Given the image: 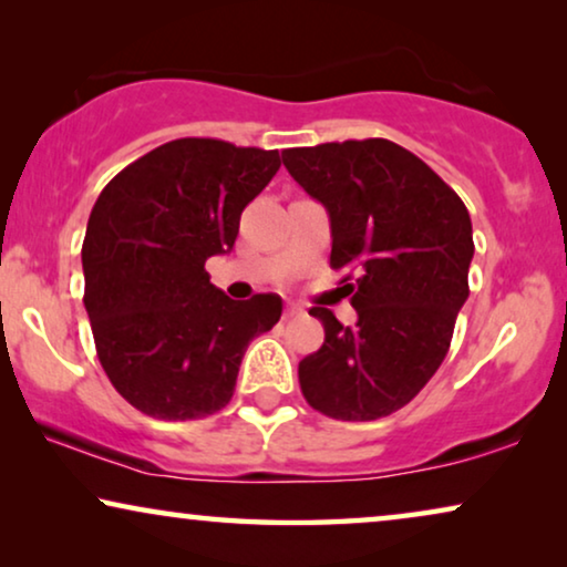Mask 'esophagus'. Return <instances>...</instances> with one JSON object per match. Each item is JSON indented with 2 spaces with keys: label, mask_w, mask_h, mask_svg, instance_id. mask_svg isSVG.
<instances>
[{
  "label": "esophagus",
  "mask_w": 567,
  "mask_h": 567,
  "mask_svg": "<svg viewBox=\"0 0 567 567\" xmlns=\"http://www.w3.org/2000/svg\"><path fill=\"white\" fill-rule=\"evenodd\" d=\"M297 315H301V307L299 305H286L284 320H291V317H297Z\"/></svg>",
  "instance_id": "esophagus-1"
}]
</instances>
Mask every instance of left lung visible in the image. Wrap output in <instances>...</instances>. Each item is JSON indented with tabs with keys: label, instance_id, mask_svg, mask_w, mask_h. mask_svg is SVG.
I'll return each instance as SVG.
<instances>
[{
	"label": "left lung",
	"instance_id": "8db88e82",
	"mask_svg": "<svg viewBox=\"0 0 567 567\" xmlns=\"http://www.w3.org/2000/svg\"><path fill=\"white\" fill-rule=\"evenodd\" d=\"M281 157L328 208L330 266L348 270L343 289L359 315L343 328L330 309H309L324 343L299 363L301 394L336 421L392 415L436 374L470 297L467 206L423 159L386 138L297 146Z\"/></svg>",
	"mask_w": 567,
	"mask_h": 567
}]
</instances>
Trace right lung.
Instances as JSON below:
<instances>
[{
	"label": "right lung",
	"mask_w": 567,
	"mask_h": 567,
	"mask_svg": "<svg viewBox=\"0 0 567 567\" xmlns=\"http://www.w3.org/2000/svg\"><path fill=\"white\" fill-rule=\"evenodd\" d=\"M278 167V150L175 138L123 167L92 206L84 309L107 379L144 415L196 421L221 410L250 340L281 317L276 293L235 301L206 274Z\"/></svg>",
	"instance_id": "right-lung-1"
}]
</instances>
